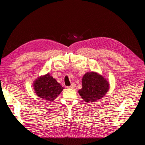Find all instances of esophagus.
I'll return each mask as SVG.
<instances>
[{
    "label": "esophagus",
    "instance_id": "34e87169",
    "mask_svg": "<svg viewBox=\"0 0 145 145\" xmlns=\"http://www.w3.org/2000/svg\"><path fill=\"white\" fill-rule=\"evenodd\" d=\"M75 87H76V84H74V83H73L71 86H69V87H68L67 88H72V89H73V88H75Z\"/></svg>",
    "mask_w": 145,
    "mask_h": 145
}]
</instances>
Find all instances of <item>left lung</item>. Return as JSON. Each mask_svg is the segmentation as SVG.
<instances>
[{"mask_svg":"<svg viewBox=\"0 0 145 145\" xmlns=\"http://www.w3.org/2000/svg\"><path fill=\"white\" fill-rule=\"evenodd\" d=\"M109 89L108 82L96 72H87L82 79L78 93L86 102L92 103L101 99Z\"/></svg>","mask_w":145,"mask_h":145,"instance_id":"left-lung-1","label":"left lung"}]
</instances>
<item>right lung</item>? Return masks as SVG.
Masks as SVG:
<instances>
[{"instance_id": "add662e5", "label": "right lung", "mask_w": 145, "mask_h": 145, "mask_svg": "<svg viewBox=\"0 0 145 145\" xmlns=\"http://www.w3.org/2000/svg\"><path fill=\"white\" fill-rule=\"evenodd\" d=\"M64 88L49 73L39 77L34 83V89L37 96L48 101H53Z\"/></svg>"}]
</instances>
